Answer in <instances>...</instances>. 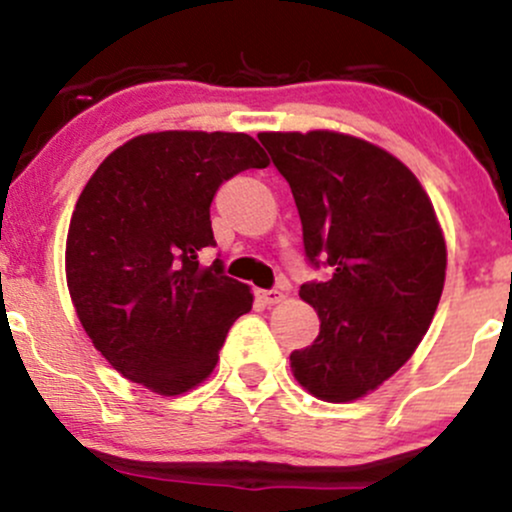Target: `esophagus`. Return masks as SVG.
Instances as JSON below:
<instances>
[{
  "label": "esophagus",
  "mask_w": 512,
  "mask_h": 512,
  "mask_svg": "<svg viewBox=\"0 0 512 512\" xmlns=\"http://www.w3.org/2000/svg\"><path fill=\"white\" fill-rule=\"evenodd\" d=\"M257 298H260V301L264 303V305H276V303H281V301H286V293L281 291V289H269V291H257Z\"/></svg>",
  "instance_id": "esophagus-1"
}]
</instances>
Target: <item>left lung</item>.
<instances>
[{
    "instance_id": "obj_1",
    "label": "left lung",
    "mask_w": 512,
    "mask_h": 512,
    "mask_svg": "<svg viewBox=\"0 0 512 512\" xmlns=\"http://www.w3.org/2000/svg\"><path fill=\"white\" fill-rule=\"evenodd\" d=\"M289 182L305 257L332 276L301 286L320 334L291 354L293 378L325 402H354L409 361L436 315L448 250L416 175L349 134L262 132Z\"/></svg>"
}]
</instances>
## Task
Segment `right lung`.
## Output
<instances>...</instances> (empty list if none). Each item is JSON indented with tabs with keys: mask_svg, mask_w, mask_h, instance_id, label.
<instances>
[{
	"mask_svg": "<svg viewBox=\"0 0 512 512\" xmlns=\"http://www.w3.org/2000/svg\"><path fill=\"white\" fill-rule=\"evenodd\" d=\"M240 132L139 134L98 166L67 233L69 296L93 346L127 380L175 397L209 378L250 286L202 267L216 245L209 207L221 182L267 168Z\"/></svg>",
	"mask_w": 512,
	"mask_h": 512,
	"instance_id": "1",
	"label": "right lung"
}]
</instances>
